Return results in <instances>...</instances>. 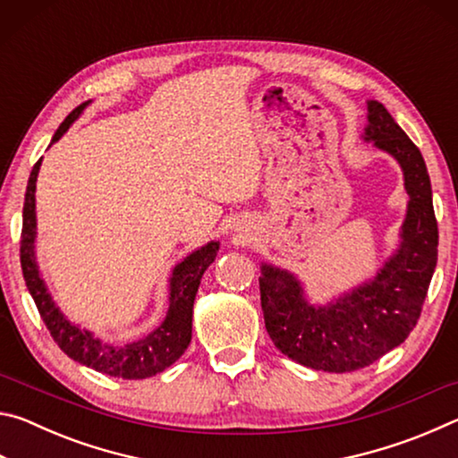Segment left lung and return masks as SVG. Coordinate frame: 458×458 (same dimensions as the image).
Listing matches in <instances>:
<instances>
[{"mask_svg": "<svg viewBox=\"0 0 458 458\" xmlns=\"http://www.w3.org/2000/svg\"><path fill=\"white\" fill-rule=\"evenodd\" d=\"M361 139L396 161L408 193L398 244L376 275L313 303L297 275L260 262L262 313L276 350L301 366L333 374L366 368L410 335L437 268L438 228L420 149L377 100H368Z\"/></svg>", "mask_w": 458, "mask_h": 458, "instance_id": "8db88e82", "label": "left lung"}]
</instances>
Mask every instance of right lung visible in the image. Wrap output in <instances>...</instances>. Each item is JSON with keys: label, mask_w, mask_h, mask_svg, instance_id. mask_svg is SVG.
Listing matches in <instances>:
<instances>
[{"label": "right lung", "mask_w": 458, "mask_h": 458, "mask_svg": "<svg viewBox=\"0 0 458 458\" xmlns=\"http://www.w3.org/2000/svg\"><path fill=\"white\" fill-rule=\"evenodd\" d=\"M92 100H87L81 106L68 114L64 123L56 129L52 141V147L60 141L68 129H71L81 114L84 113ZM42 159H38L32 174H30L28 188H26V201H24V226H21V273L30 294H32L38 311L42 315V321L48 327L50 335L60 345L68 358L82 363L100 374L123 377V379H145L157 376L161 371L182 358L183 352L188 350L191 341V319H193V301L199 289L201 276L208 267L216 260V254L220 250L218 240L191 250L188 257L177 262L172 268L167 281V311L164 321L151 333L139 337L129 344H111L103 341L95 331L89 327H81L79 323L68 319L60 311V307L54 301L52 293L46 284L40 273V265L36 259V238H38V220H36V182L40 174Z\"/></svg>", "instance_id": "right-lung-1"}]
</instances>
